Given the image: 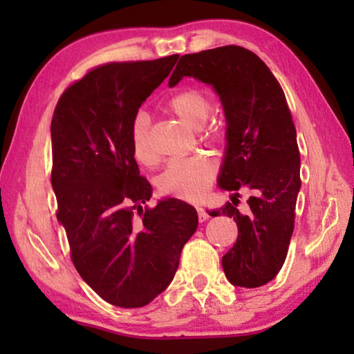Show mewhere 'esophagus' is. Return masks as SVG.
Instances as JSON below:
<instances>
[{"mask_svg":"<svg viewBox=\"0 0 354 354\" xmlns=\"http://www.w3.org/2000/svg\"><path fill=\"white\" fill-rule=\"evenodd\" d=\"M196 212H198V220L200 221H206L209 218V214L203 207H200V206L196 207Z\"/></svg>","mask_w":354,"mask_h":354,"instance_id":"esophagus-1","label":"esophagus"}]
</instances>
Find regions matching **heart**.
I'll return each mask as SVG.
<instances>
[{
  "label": "heart",
  "mask_w": 354,
  "mask_h": 354,
  "mask_svg": "<svg viewBox=\"0 0 354 354\" xmlns=\"http://www.w3.org/2000/svg\"><path fill=\"white\" fill-rule=\"evenodd\" d=\"M169 109L192 128H201L211 115L212 106L205 93L195 88H187L173 95L169 100ZM151 118L147 112H137L131 122V145L136 159L143 165L156 162V153L149 143ZM206 137L211 142L225 140V129L221 124H212L206 129ZM217 175V165L206 154H195L189 158L171 159L158 179L160 194L175 196L179 200L196 201L206 194L209 185Z\"/></svg>",
  "instance_id": "1"
}]
</instances>
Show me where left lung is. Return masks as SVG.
<instances>
[{"label":"left lung","instance_id":"8db88e82","mask_svg":"<svg viewBox=\"0 0 354 354\" xmlns=\"http://www.w3.org/2000/svg\"><path fill=\"white\" fill-rule=\"evenodd\" d=\"M184 76L211 84L225 111L226 153L218 185L234 196L209 215L234 218L239 236L221 266L231 284L261 287L286 261L301 187L297 131L286 95L270 68L243 46L184 55L169 86ZM237 189L252 195L247 214L236 209Z\"/></svg>","mask_w":354,"mask_h":354}]
</instances>
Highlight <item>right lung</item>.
Here are the masks:
<instances>
[{"label": "right lung", "mask_w": 354, "mask_h": 354, "mask_svg": "<svg viewBox=\"0 0 354 354\" xmlns=\"http://www.w3.org/2000/svg\"><path fill=\"white\" fill-rule=\"evenodd\" d=\"M178 57L100 65L71 84L53 113L57 220L77 273L113 306L142 308L164 292L198 226L195 207L181 200L143 207L153 189L131 145V122Z\"/></svg>", "instance_id": "obj_1"}]
</instances>
